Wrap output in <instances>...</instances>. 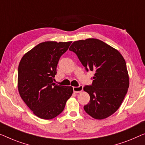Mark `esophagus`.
I'll use <instances>...</instances> for the list:
<instances>
[{
    "label": "esophagus",
    "mask_w": 145,
    "mask_h": 145,
    "mask_svg": "<svg viewBox=\"0 0 145 145\" xmlns=\"http://www.w3.org/2000/svg\"><path fill=\"white\" fill-rule=\"evenodd\" d=\"M83 89V86L82 85H79V86H74V87H73V92H75V93H79V92H81L82 90Z\"/></svg>",
    "instance_id": "obj_1"
}]
</instances>
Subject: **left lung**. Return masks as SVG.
I'll return each instance as SVG.
<instances>
[{"mask_svg": "<svg viewBox=\"0 0 145 145\" xmlns=\"http://www.w3.org/2000/svg\"><path fill=\"white\" fill-rule=\"evenodd\" d=\"M69 50L76 54L87 72H95L92 85L84 87L90 97L84 106L86 113L95 119L109 117L120 107L128 92L124 59L116 49L94 38L74 42Z\"/></svg>", "mask_w": 145, "mask_h": 145, "instance_id": "1", "label": "left lung"}]
</instances>
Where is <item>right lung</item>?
<instances>
[{
	"instance_id": "right-lung-1",
	"label": "right lung",
	"mask_w": 145,
	"mask_h": 145,
	"mask_svg": "<svg viewBox=\"0 0 145 145\" xmlns=\"http://www.w3.org/2000/svg\"><path fill=\"white\" fill-rule=\"evenodd\" d=\"M71 44L42 42L27 52L19 62V94L33 113L42 119H52L61 113L72 95V86L53 83L60 58Z\"/></svg>"
}]
</instances>
